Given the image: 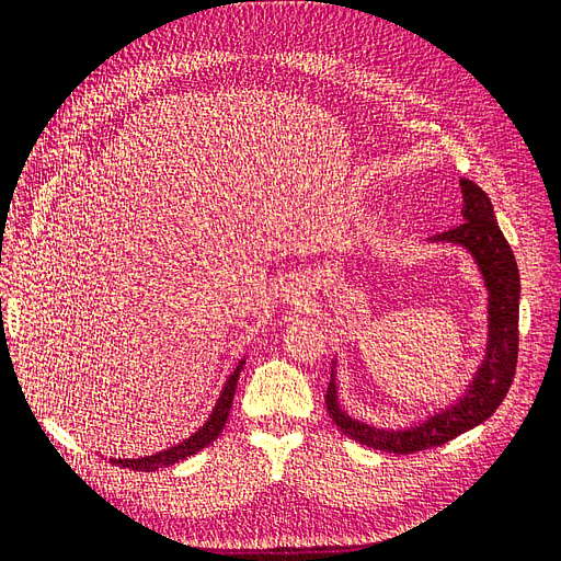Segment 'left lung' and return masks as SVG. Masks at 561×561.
<instances>
[{
	"label": "left lung",
	"mask_w": 561,
	"mask_h": 561,
	"mask_svg": "<svg viewBox=\"0 0 561 561\" xmlns=\"http://www.w3.org/2000/svg\"><path fill=\"white\" fill-rule=\"evenodd\" d=\"M463 222L433 236V241L458 243L472 252L489 290V344L484 363L468 393L451 410L435 414L410 431H383L351 419L336 402L334 379L328 386L325 407L336 428L355 443L386 454H414L439 447L461 433L480 426L513 386L519 351V271L494 217L489 196L470 180H461Z\"/></svg>",
	"instance_id": "left-lung-1"
}]
</instances>
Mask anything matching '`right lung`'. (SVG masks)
Here are the masks:
<instances>
[{"label":"right lung","instance_id":"add662e5","mask_svg":"<svg viewBox=\"0 0 561 561\" xmlns=\"http://www.w3.org/2000/svg\"><path fill=\"white\" fill-rule=\"evenodd\" d=\"M241 369H243V360L239 363V367L233 369V375L227 379L225 388H222V396H219L215 410L210 414V419L206 421V426L198 428L190 439H184V443L159 451L154 456H145V458H112V463L116 466H124L130 470H138V472H151V470H159L165 466H173L178 461H184L186 456H192L196 451H201L203 447H208L213 439L222 433L225 423L229 419V410H231V402H233V393H236V381L241 377Z\"/></svg>","mask_w":561,"mask_h":561}]
</instances>
